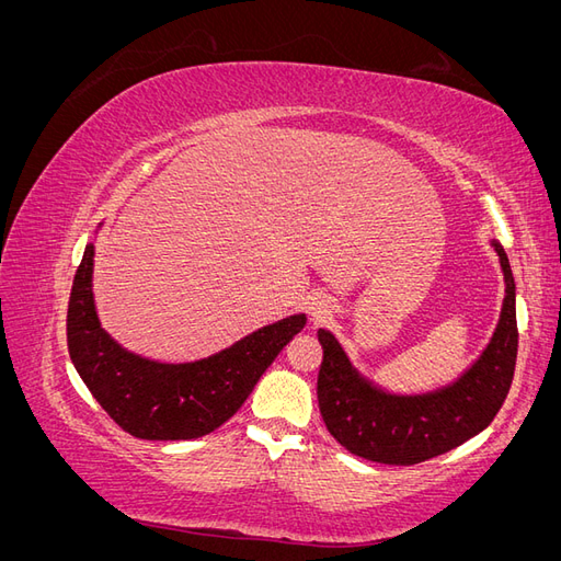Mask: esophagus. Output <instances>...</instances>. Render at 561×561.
I'll return each instance as SVG.
<instances>
[{"label":"esophagus","instance_id":"obj_1","mask_svg":"<svg viewBox=\"0 0 561 561\" xmlns=\"http://www.w3.org/2000/svg\"><path fill=\"white\" fill-rule=\"evenodd\" d=\"M311 316L313 320H325L332 316V301L328 297H316L311 301Z\"/></svg>","mask_w":561,"mask_h":561}]
</instances>
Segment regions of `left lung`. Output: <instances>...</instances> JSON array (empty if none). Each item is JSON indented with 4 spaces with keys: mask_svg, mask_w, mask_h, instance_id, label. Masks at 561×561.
Segmentation results:
<instances>
[{
    "mask_svg": "<svg viewBox=\"0 0 561 561\" xmlns=\"http://www.w3.org/2000/svg\"><path fill=\"white\" fill-rule=\"evenodd\" d=\"M491 245L505 278L499 325L480 358L445 388L421 396L386 393L351 365L332 332L318 330V407L332 437L351 454L388 466H414L463 445L494 421L513 383L519 334L513 268L501 243Z\"/></svg>",
    "mask_w": 561,
    "mask_h": 561,
    "instance_id": "left-lung-1",
    "label": "left lung"
}]
</instances>
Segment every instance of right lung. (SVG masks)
<instances>
[{"label": "right lung", "instance_id": "1", "mask_svg": "<svg viewBox=\"0 0 561 561\" xmlns=\"http://www.w3.org/2000/svg\"><path fill=\"white\" fill-rule=\"evenodd\" d=\"M307 325L297 313L196 363H157L118 346L93 304V243L83 250L67 307V348L83 383L126 433L140 439H194L241 410L283 346Z\"/></svg>", "mask_w": 561, "mask_h": 561}]
</instances>
